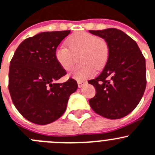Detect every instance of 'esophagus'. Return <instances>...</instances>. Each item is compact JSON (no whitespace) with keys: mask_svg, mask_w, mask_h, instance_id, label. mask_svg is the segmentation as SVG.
<instances>
[{"mask_svg":"<svg viewBox=\"0 0 155 155\" xmlns=\"http://www.w3.org/2000/svg\"><path fill=\"white\" fill-rule=\"evenodd\" d=\"M87 81H78V87L81 88V87H84L85 84H87Z\"/></svg>","mask_w":155,"mask_h":155,"instance_id":"34e87169","label":"esophagus"}]
</instances>
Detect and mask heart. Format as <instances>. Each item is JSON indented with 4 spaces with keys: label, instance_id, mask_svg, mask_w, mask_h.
I'll list each match as a JSON object with an SVG mask.
<instances>
[{
    "label": "heart",
    "instance_id": "b5f03b06",
    "mask_svg": "<svg viewBox=\"0 0 155 155\" xmlns=\"http://www.w3.org/2000/svg\"><path fill=\"white\" fill-rule=\"evenodd\" d=\"M67 44L55 49L57 62L65 71H70L79 56L81 64L71 72L78 80H85L94 74L95 69L101 70L105 66L109 58V47L105 40L87 32H76L67 39Z\"/></svg>",
    "mask_w": 155,
    "mask_h": 155
}]
</instances>
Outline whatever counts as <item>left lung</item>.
<instances>
[{"mask_svg":"<svg viewBox=\"0 0 155 155\" xmlns=\"http://www.w3.org/2000/svg\"><path fill=\"white\" fill-rule=\"evenodd\" d=\"M89 32L105 40L109 47L104 70L88 81L96 90L94 97L89 100L91 107L106 118L125 117L137 107L145 91V59L137 43L120 30Z\"/></svg>","mask_w":155,"mask_h":155,"instance_id":"8db88e82","label":"left lung"}]
</instances>
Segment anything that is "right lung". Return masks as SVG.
<instances>
[{"mask_svg":"<svg viewBox=\"0 0 155 155\" xmlns=\"http://www.w3.org/2000/svg\"><path fill=\"white\" fill-rule=\"evenodd\" d=\"M70 32L46 31L27 38L11 59L10 94L18 111L32 123L45 125L61 117L78 89L72 78L55 82L66 74L55 59V49Z\"/></svg>","mask_w":155,"mask_h":155,"instance_id":"right-lung-1","label":"right lung"}]
</instances>
